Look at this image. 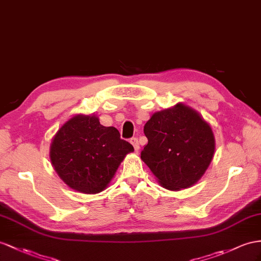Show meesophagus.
I'll list each match as a JSON object with an SVG mask.
<instances>
[{
	"mask_svg": "<svg viewBox=\"0 0 261 261\" xmlns=\"http://www.w3.org/2000/svg\"><path fill=\"white\" fill-rule=\"evenodd\" d=\"M130 142H131V144L133 145V148H135V151L138 152V151L140 150V145H139L138 139H137V138H132V139H130Z\"/></svg>",
	"mask_w": 261,
	"mask_h": 261,
	"instance_id": "1",
	"label": "esophagus"
}]
</instances>
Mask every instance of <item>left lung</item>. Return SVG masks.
<instances>
[{
	"instance_id": "left-lung-1",
	"label": "left lung",
	"mask_w": 261,
	"mask_h": 261,
	"mask_svg": "<svg viewBox=\"0 0 261 261\" xmlns=\"http://www.w3.org/2000/svg\"><path fill=\"white\" fill-rule=\"evenodd\" d=\"M143 131L148 144L141 159L163 188L188 189L204 175L215 152V138L196 110L177 103L158 111Z\"/></svg>"
}]
</instances>
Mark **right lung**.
<instances>
[{"mask_svg": "<svg viewBox=\"0 0 261 261\" xmlns=\"http://www.w3.org/2000/svg\"><path fill=\"white\" fill-rule=\"evenodd\" d=\"M133 146L120 139L113 126L100 124L97 116L76 115L53 138L51 165L70 189L97 194L109 185Z\"/></svg>", "mask_w": 261, "mask_h": 261, "instance_id": "1", "label": "right lung"}]
</instances>
